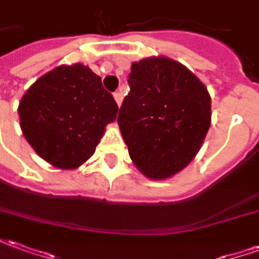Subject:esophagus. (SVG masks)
Instances as JSON below:
<instances>
[{
  "label": "esophagus",
  "mask_w": 259,
  "mask_h": 259,
  "mask_svg": "<svg viewBox=\"0 0 259 259\" xmlns=\"http://www.w3.org/2000/svg\"><path fill=\"white\" fill-rule=\"evenodd\" d=\"M113 98H115V101H116V104H118L119 107H120V104H122V101H123V96H122V93H115L113 94Z\"/></svg>",
  "instance_id": "34e87169"
}]
</instances>
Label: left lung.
<instances>
[{"label":"left lung","mask_w":259,"mask_h":259,"mask_svg":"<svg viewBox=\"0 0 259 259\" xmlns=\"http://www.w3.org/2000/svg\"><path fill=\"white\" fill-rule=\"evenodd\" d=\"M118 124L146 178L179 174L200 151L211 126V96L191 70L168 57L133 62Z\"/></svg>","instance_id":"1"}]
</instances>
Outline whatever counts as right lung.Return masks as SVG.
<instances>
[{
  "mask_svg": "<svg viewBox=\"0 0 259 259\" xmlns=\"http://www.w3.org/2000/svg\"><path fill=\"white\" fill-rule=\"evenodd\" d=\"M118 104L101 77L83 64L40 76L19 101L20 129L37 155L59 169H76L94 154Z\"/></svg>",
  "mask_w": 259,
  "mask_h": 259,
  "instance_id": "obj_1",
  "label": "right lung"
}]
</instances>
